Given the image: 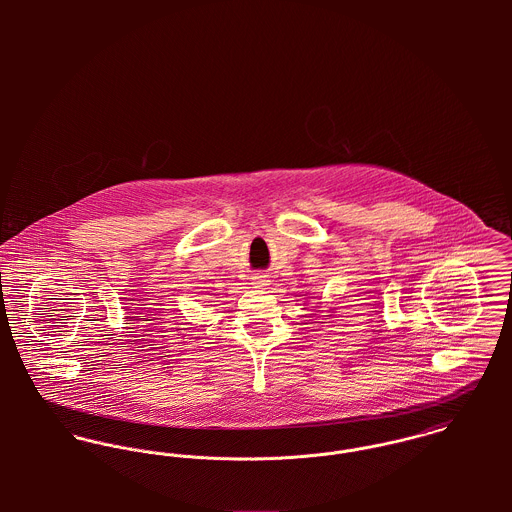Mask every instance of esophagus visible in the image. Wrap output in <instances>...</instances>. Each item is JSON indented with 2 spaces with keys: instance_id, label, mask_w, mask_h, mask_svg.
<instances>
[{
  "instance_id": "1",
  "label": "esophagus",
  "mask_w": 512,
  "mask_h": 512,
  "mask_svg": "<svg viewBox=\"0 0 512 512\" xmlns=\"http://www.w3.org/2000/svg\"><path fill=\"white\" fill-rule=\"evenodd\" d=\"M252 280H254V286H256V288H262V290H264V288L268 286V280H266L264 274H256Z\"/></svg>"
}]
</instances>
